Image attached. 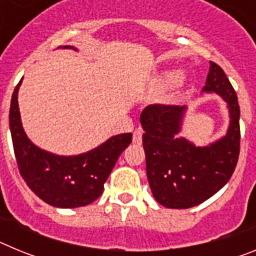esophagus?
Returning a JSON list of instances; mask_svg holds the SVG:
<instances>
[{
  "label": "esophagus",
  "instance_id": "1",
  "mask_svg": "<svg viewBox=\"0 0 256 256\" xmlns=\"http://www.w3.org/2000/svg\"><path fill=\"white\" fill-rule=\"evenodd\" d=\"M142 136H144V130L141 128H137V130L133 132V142L137 144H140L142 142Z\"/></svg>",
  "mask_w": 256,
  "mask_h": 256
}]
</instances>
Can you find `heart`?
<instances>
[{
    "mask_svg": "<svg viewBox=\"0 0 256 256\" xmlns=\"http://www.w3.org/2000/svg\"><path fill=\"white\" fill-rule=\"evenodd\" d=\"M180 79V76H178V73H165L164 76H162V80L164 84H173V83H176Z\"/></svg>",
    "mask_w": 256,
    "mask_h": 256,
    "instance_id": "obj_1",
    "label": "heart"
}]
</instances>
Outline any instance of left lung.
I'll list each match as a JSON object with an SVG mask.
<instances>
[{
	"instance_id": "8db88e82",
	"label": "left lung",
	"mask_w": 256,
	"mask_h": 256,
	"mask_svg": "<svg viewBox=\"0 0 256 256\" xmlns=\"http://www.w3.org/2000/svg\"><path fill=\"white\" fill-rule=\"evenodd\" d=\"M202 91L216 92L228 104L227 136L206 148L178 138L184 106L154 104L141 112L146 173L154 198L169 209H188L212 198L234 174L240 155V105L224 70L210 61Z\"/></svg>"
}]
</instances>
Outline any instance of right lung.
Here are the masks:
<instances>
[{
	"label": "right lung",
	"instance_id": "add662e5",
	"mask_svg": "<svg viewBox=\"0 0 256 256\" xmlns=\"http://www.w3.org/2000/svg\"><path fill=\"white\" fill-rule=\"evenodd\" d=\"M65 48L73 47L65 46ZM15 87L10 105V130L20 176L40 198L56 208H79L100 198L104 183L120 154L132 142V133L108 138L90 152L58 156L40 150L28 140L22 126Z\"/></svg>",
	"mask_w": 256,
	"mask_h": 256
}]
</instances>
